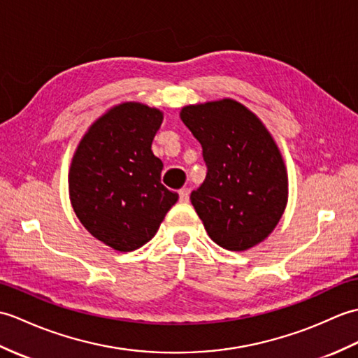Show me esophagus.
<instances>
[{"instance_id": "obj_1", "label": "esophagus", "mask_w": 358, "mask_h": 358, "mask_svg": "<svg viewBox=\"0 0 358 358\" xmlns=\"http://www.w3.org/2000/svg\"><path fill=\"white\" fill-rule=\"evenodd\" d=\"M179 199H180V202H188L189 201V188L179 189Z\"/></svg>"}]
</instances>
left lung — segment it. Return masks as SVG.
<instances>
[{"label":"left lung","instance_id":"1","mask_svg":"<svg viewBox=\"0 0 358 358\" xmlns=\"http://www.w3.org/2000/svg\"><path fill=\"white\" fill-rule=\"evenodd\" d=\"M180 119L201 142L206 178L189 196L210 239L229 251L264 242L288 202V173L265 124L224 98L185 106Z\"/></svg>","mask_w":358,"mask_h":358}]
</instances>
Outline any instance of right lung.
Returning <instances> with one entry per match:
<instances>
[{
	"label": "right lung",
	"mask_w": 358,
	"mask_h": 358,
	"mask_svg": "<svg viewBox=\"0 0 358 358\" xmlns=\"http://www.w3.org/2000/svg\"><path fill=\"white\" fill-rule=\"evenodd\" d=\"M164 113L141 102H122L99 116L71 157L69 194L79 222L116 251L152 241L178 202L161 184L164 164L152 142Z\"/></svg>",
	"instance_id": "1"
}]
</instances>
